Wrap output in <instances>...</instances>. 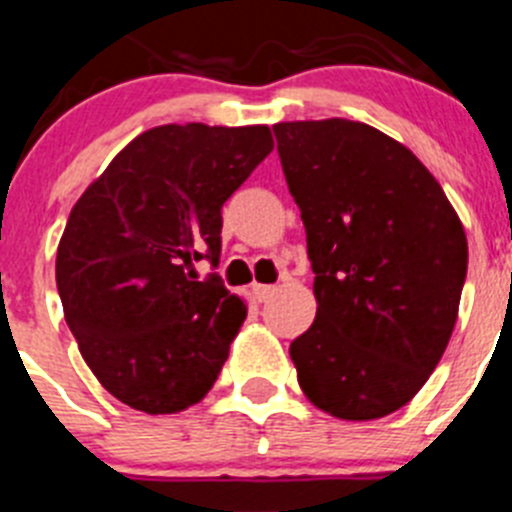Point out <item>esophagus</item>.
<instances>
[{
  "label": "esophagus",
  "instance_id": "obj_1",
  "mask_svg": "<svg viewBox=\"0 0 512 512\" xmlns=\"http://www.w3.org/2000/svg\"><path fill=\"white\" fill-rule=\"evenodd\" d=\"M274 292H277V287H266V284H256V287H253V295L259 297V302L271 300V297H274Z\"/></svg>",
  "mask_w": 512,
  "mask_h": 512
}]
</instances>
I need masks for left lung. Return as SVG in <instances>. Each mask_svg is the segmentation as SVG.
<instances>
[{"instance_id": "obj_1", "label": "left lung", "mask_w": 512, "mask_h": 512, "mask_svg": "<svg viewBox=\"0 0 512 512\" xmlns=\"http://www.w3.org/2000/svg\"><path fill=\"white\" fill-rule=\"evenodd\" d=\"M302 212L315 323L292 341L307 400L341 420L408 405L441 361L467 279V233L436 176L364 122H277Z\"/></svg>"}]
</instances>
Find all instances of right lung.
I'll return each mask as SVG.
<instances>
[{"instance_id": "add662e5", "label": "right lung", "mask_w": 512, "mask_h": 512, "mask_svg": "<svg viewBox=\"0 0 512 512\" xmlns=\"http://www.w3.org/2000/svg\"><path fill=\"white\" fill-rule=\"evenodd\" d=\"M271 148L266 125H158L71 210L56 253L63 315L99 384L130 408L182 413L212 390L248 307L215 274L197 282L194 261L217 264L220 210Z\"/></svg>"}]
</instances>
